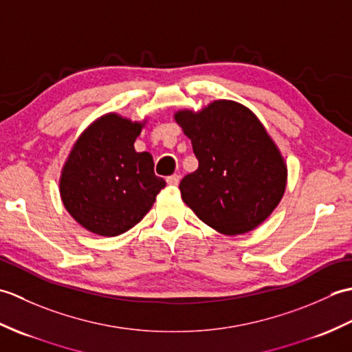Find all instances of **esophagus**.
Masks as SVG:
<instances>
[{"mask_svg":"<svg viewBox=\"0 0 352 352\" xmlns=\"http://www.w3.org/2000/svg\"><path fill=\"white\" fill-rule=\"evenodd\" d=\"M166 182H168V184H170V186H177L178 183H180V175H177V174L170 175V177L166 178Z\"/></svg>","mask_w":352,"mask_h":352,"instance_id":"34e87169","label":"esophagus"}]
</instances>
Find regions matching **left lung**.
I'll list each match as a JSON object with an SVG mask.
<instances>
[{"label":"left lung","instance_id":"obj_1","mask_svg":"<svg viewBox=\"0 0 352 352\" xmlns=\"http://www.w3.org/2000/svg\"><path fill=\"white\" fill-rule=\"evenodd\" d=\"M174 118L199 163L180 183L184 203L222 234H243L260 226L284 195L287 168L258 118L228 100L197 113L180 110Z\"/></svg>","mask_w":352,"mask_h":352}]
</instances>
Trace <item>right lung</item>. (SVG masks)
I'll return each mask as SVG.
<instances>
[{
	"mask_svg": "<svg viewBox=\"0 0 352 352\" xmlns=\"http://www.w3.org/2000/svg\"><path fill=\"white\" fill-rule=\"evenodd\" d=\"M142 122L109 113L74 144L60 177L63 206L91 233L113 237L139 223L166 182L154 174L153 155L136 153Z\"/></svg>",
	"mask_w": 352,
	"mask_h": 352,
	"instance_id": "obj_1",
	"label": "right lung"
}]
</instances>
